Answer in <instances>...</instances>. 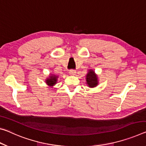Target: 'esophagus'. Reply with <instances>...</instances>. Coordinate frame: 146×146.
<instances>
[{"instance_id":"34e87169","label":"esophagus","mask_w":146,"mask_h":146,"mask_svg":"<svg viewBox=\"0 0 146 146\" xmlns=\"http://www.w3.org/2000/svg\"><path fill=\"white\" fill-rule=\"evenodd\" d=\"M69 74H70L71 75H75L76 74V71L75 70H73V69H71V70L69 71Z\"/></svg>"}]
</instances>
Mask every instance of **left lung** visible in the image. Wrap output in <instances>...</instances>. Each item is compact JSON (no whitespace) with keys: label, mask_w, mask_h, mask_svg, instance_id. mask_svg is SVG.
<instances>
[{"label":"left lung","mask_w":146,"mask_h":146,"mask_svg":"<svg viewBox=\"0 0 146 146\" xmlns=\"http://www.w3.org/2000/svg\"><path fill=\"white\" fill-rule=\"evenodd\" d=\"M86 80L87 86L89 88H95L99 84L98 76L92 69H89L86 75Z\"/></svg>","instance_id":"left-lung-1"}]
</instances>
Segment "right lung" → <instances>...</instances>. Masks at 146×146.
Segmentation results:
<instances>
[{
  "instance_id": "1",
  "label": "right lung",
  "mask_w": 146,
  "mask_h": 146,
  "mask_svg": "<svg viewBox=\"0 0 146 146\" xmlns=\"http://www.w3.org/2000/svg\"><path fill=\"white\" fill-rule=\"evenodd\" d=\"M58 78V76L53 73H50L49 76L46 78L45 82L48 86L52 88L57 83Z\"/></svg>"
}]
</instances>
